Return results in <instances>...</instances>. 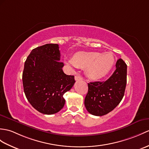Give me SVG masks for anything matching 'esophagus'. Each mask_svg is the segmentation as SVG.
I'll list each match as a JSON object with an SVG mask.
<instances>
[{"mask_svg": "<svg viewBox=\"0 0 149 149\" xmlns=\"http://www.w3.org/2000/svg\"><path fill=\"white\" fill-rule=\"evenodd\" d=\"M75 81H81L82 80V78L80 76H78V75H75Z\"/></svg>", "mask_w": 149, "mask_h": 149, "instance_id": "1", "label": "esophagus"}]
</instances>
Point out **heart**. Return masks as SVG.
<instances>
[{
	"instance_id": "b5f03b06",
	"label": "heart",
	"mask_w": 149,
	"mask_h": 149,
	"mask_svg": "<svg viewBox=\"0 0 149 149\" xmlns=\"http://www.w3.org/2000/svg\"><path fill=\"white\" fill-rule=\"evenodd\" d=\"M67 63L74 68H86L88 77L93 80L102 79L112 70L115 57L110 52L81 51L76 53Z\"/></svg>"
}]
</instances>
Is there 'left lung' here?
I'll use <instances>...</instances> for the list:
<instances>
[{"label":"left lung","mask_w":149,"mask_h":149,"mask_svg":"<svg viewBox=\"0 0 149 149\" xmlns=\"http://www.w3.org/2000/svg\"><path fill=\"white\" fill-rule=\"evenodd\" d=\"M116 67V70L107 81L88 83L84 105L92 115L107 114L119 104L123 98L127 81V65L120 58Z\"/></svg>","instance_id":"1"}]
</instances>
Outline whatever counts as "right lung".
<instances>
[{
	"mask_svg": "<svg viewBox=\"0 0 149 149\" xmlns=\"http://www.w3.org/2000/svg\"><path fill=\"white\" fill-rule=\"evenodd\" d=\"M57 44H47L31 51L24 65L23 89L28 101L39 112L51 115L64 107L63 95L70 90L75 81L65 74L60 61Z\"/></svg>",
	"mask_w": 149,
	"mask_h": 149,
	"instance_id": "obj_1",
	"label": "right lung"
}]
</instances>
